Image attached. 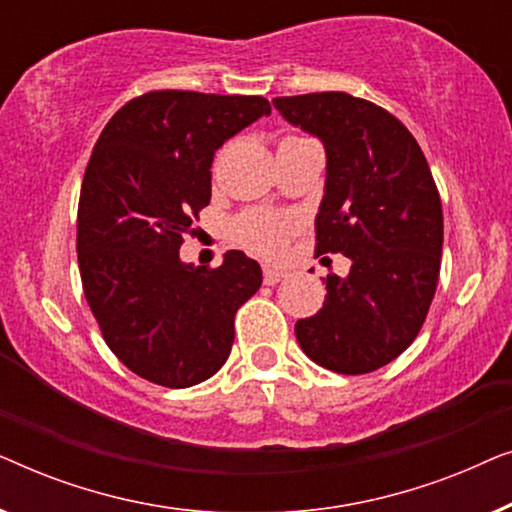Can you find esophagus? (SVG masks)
I'll return each instance as SVG.
<instances>
[{"label":"esophagus","instance_id":"34e87169","mask_svg":"<svg viewBox=\"0 0 512 512\" xmlns=\"http://www.w3.org/2000/svg\"><path fill=\"white\" fill-rule=\"evenodd\" d=\"M284 277H286V272H282V270L270 268V265H265V268H263V282L268 286H275L277 282H282Z\"/></svg>","mask_w":512,"mask_h":512}]
</instances>
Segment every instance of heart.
Wrapping results in <instances>:
<instances>
[{
	"label": "heart",
	"instance_id": "1",
	"mask_svg": "<svg viewBox=\"0 0 512 512\" xmlns=\"http://www.w3.org/2000/svg\"><path fill=\"white\" fill-rule=\"evenodd\" d=\"M293 228H296V221L291 216L268 212V209H247L230 223L233 240L261 256H277L291 237Z\"/></svg>",
	"mask_w": 512,
	"mask_h": 512
}]
</instances>
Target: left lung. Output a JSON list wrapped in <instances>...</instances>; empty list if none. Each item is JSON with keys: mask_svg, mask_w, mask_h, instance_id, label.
<instances>
[{"mask_svg": "<svg viewBox=\"0 0 512 512\" xmlns=\"http://www.w3.org/2000/svg\"><path fill=\"white\" fill-rule=\"evenodd\" d=\"M272 104L326 146L314 251L352 261L347 279L326 277L324 307L296 324L298 345L335 373H373L412 345L436 296L443 251L436 181L412 132L363 97L328 90Z\"/></svg>", "mask_w": 512, "mask_h": 512, "instance_id": "8db88e82", "label": "left lung"}]
</instances>
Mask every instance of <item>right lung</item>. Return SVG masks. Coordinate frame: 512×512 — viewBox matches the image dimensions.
I'll return each instance as SVG.
<instances>
[{
    "label": "right lung",
    "mask_w": 512,
    "mask_h": 512,
    "mask_svg": "<svg viewBox=\"0 0 512 512\" xmlns=\"http://www.w3.org/2000/svg\"><path fill=\"white\" fill-rule=\"evenodd\" d=\"M268 114L261 95L151 90L111 116L88 160L76 216L83 293L118 361L160 387H193L226 363L235 312L263 282L242 251L193 268L179 247L212 198L214 151Z\"/></svg>",
    "instance_id": "add662e5"
}]
</instances>
